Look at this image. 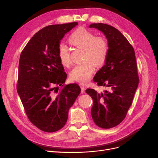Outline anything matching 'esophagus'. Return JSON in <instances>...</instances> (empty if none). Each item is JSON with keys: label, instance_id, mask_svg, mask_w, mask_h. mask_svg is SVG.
<instances>
[{"label": "esophagus", "instance_id": "34e87169", "mask_svg": "<svg viewBox=\"0 0 158 158\" xmlns=\"http://www.w3.org/2000/svg\"><path fill=\"white\" fill-rule=\"evenodd\" d=\"M81 88V94H84L85 93V87L84 85H81L80 86Z\"/></svg>", "mask_w": 158, "mask_h": 158}]
</instances>
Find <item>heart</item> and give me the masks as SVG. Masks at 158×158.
<instances>
[{
    "label": "heart",
    "instance_id": "b5f03b06",
    "mask_svg": "<svg viewBox=\"0 0 158 158\" xmlns=\"http://www.w3.org/2000/svg\"><path fill=\"white\" fill-rule=\"evenodd\" d=\"M71 46L84 50V62L75 66L69 73L70 79L80 84H87L95 71V64L102 65L106 59L108 47L106 41L84 27H78L71 33L68 39ZM58 58L60 64L68 67L71 60L65 47L60 46L58 51Z\"/></svg>",
    "mask_w": 158,
    "mask_h": 158
}]
</instances>
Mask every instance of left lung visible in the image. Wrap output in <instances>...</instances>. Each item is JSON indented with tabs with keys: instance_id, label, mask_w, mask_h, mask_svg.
I'll return each instance as SVG.
<instances>
[{
	"instance_id": "8db88e82",
	"label": "left lung",
	"mask_w": 158,
	"mask_h": 158,
	"mask_svg": "<svg viewBox=\"0 0 158 158\" xmlns=\"http://www.w3.org/2000/svg\"><path fill=\"white\" fill-rule=\"evenodd\" d=\"M106 36L108 51L105 65L96 73L93 81L98 85L110 91L98 93L93 89L86 93L93 98L91 116L95 124L110 129L121 123L132 103L139 84L136 56L134 48L117 29L102 24H91Z\"/></svg>"
}]
</instances>
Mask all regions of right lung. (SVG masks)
I'll return each instance as SVG.
<instances>
[{"mask_svg": "<svg viewBox=\"0 0 158 158\" xmlns=\"http://www.w3.org/2000/svg\"><path fill=\"white\" fill-rule=\"evenodd\" d=\"M78 24L74 22L42 28L20 54L17 93L29 121L44 132L62 128L81 91L77 84H64L67 74L58 58L61 40Z\"/></svg>", "mask_w": 158, "mask_h": 158, "instance_id": "obj_1", "label": "right lung"}]
</instances>
